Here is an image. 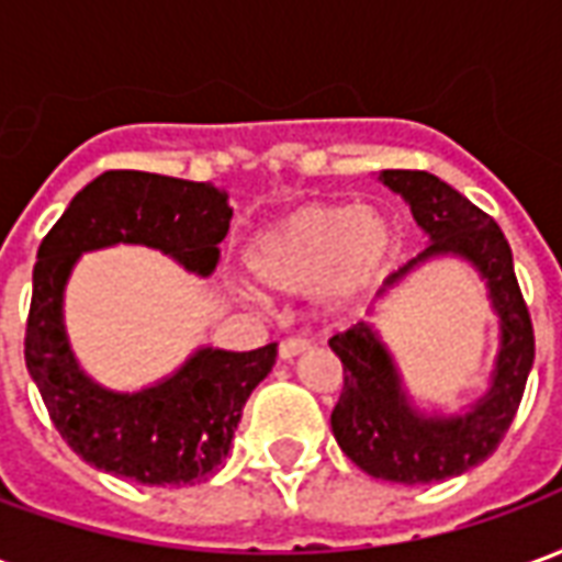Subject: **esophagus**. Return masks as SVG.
Segmentation results:
<instances>
[{"label":"esophagus","mask_w":562,"mask_h":562,"mask_svg":"<svg viewBox=\"0 0 562 562\" xmlns=\"http://www.w3.org/2000/svg\"><path fill=\"white\" fill-rule=\"evenodd\" d=\"M310 349V340H304V337H285V340L280 342V358H294V355H301Z\"/></svg>","instance_id":"esophagus-1"}]
</instances>
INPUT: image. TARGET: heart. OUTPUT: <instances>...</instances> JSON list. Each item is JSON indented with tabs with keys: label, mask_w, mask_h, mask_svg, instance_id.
Returning a JSON list of instances; mask_svg holds the SVG:
<instances>
[{
	"label": "heart",
	"mask_w": 562,
	"mask_h": 562,
	"mask_svg": "<svg viewBox=\"0 0 562 562\" xmlns=\"http://www.w3.org/2000/svg\"><path fill=\"white\" fill-rule=\"evenodd\" d=\"M397 249L389 216L358 204H306L277 222L249 249V268L277 292L316 289L328 306L373 289Z\"/></svg>",
	"instance_id": "heart-1"
}]
</instances>
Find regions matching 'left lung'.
<instances>
[{"label": "left lung", "mask_w": 562, "mask_h": 562, "mask_svg": "<svg viewBox=\"0 0 562 562\" xmlns=\"http://www.w3.org/2000/svg\"><path fill=\"white\" fill-rule=\"evenodd\" d=\"M379 180L409 201L415 222L430 234V246L385 285H394L424 258L446 252L463 256L487 280L499 313L503 349L487 397L467 415L427 418L406 401L401 376L376 330L358 322L330 337V349L342 361V391L330 413V430L342 454L373 479L442 482L491 458L508 434L536 355L530 310L520 294L506 234L484 210L427 171H382Z\"/></svg>", "instance_id": "obj_1"}]
</instances>
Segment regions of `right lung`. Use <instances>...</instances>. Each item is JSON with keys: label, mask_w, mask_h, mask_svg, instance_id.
Wrapping results in <instances>:
<instances>
[{"label": "right lung", "mask_w": 562, "mask_h": 562, "mask_svg": "<svg viewBox=\"0 0 562 562\" xmlns=\"http://www.w3.org/2000/svg\"><path fill=\"white\" fill-rule=\"evenodd\" d=\"M216 186L147 171H104L71 198L38 246L26 318V370L68 448L128 482L165 487L207 479L237 430L246 397L277 361V342L252 352L201 349L171 379L138 394L99 389L68 349L63 289L80 252L144 244L207 277L232 225Z\"/></svg>", "instance_id": "obj_1"}]
</instances>
